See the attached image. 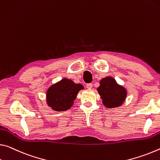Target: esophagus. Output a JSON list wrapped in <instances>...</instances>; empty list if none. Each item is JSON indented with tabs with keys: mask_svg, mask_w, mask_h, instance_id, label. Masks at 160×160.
<instances>
[{
	"mask_svg": "<svg viewBox=\"0 0 160 160\" xmlns=\"http://www.w3.org/2000/svg\"><path fill=\"white\" fill-rule=\"evenodd\" d=\"M92 83H88V84L86 85V88H88V89H90V88H92Z\"/></svg>",
	"mask_w": 160,
	"mask_h": 160,
	"instance_id": "esophagus-1",
	"label": "esophagus"
}]
</instances>
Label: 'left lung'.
<instances>
[{
  "label": "left lung",
  "mask_w": 160,
  "mask_h": 160,
  "mask_svg": "<svg viewBox=\"0 0 160 160\" xmlns=\"http://www.w3.org/2000/svg\"><path fill=\"white\" fill-rule=\"evenodd\" d=\"M98 91L103 105L108 108L120 107L125 101L127 90L119 85L113 78L106 77L100 80Z\"/></svg>",
  "instance_id": "left-lung-1"
}]
</instances>
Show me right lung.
<instances>
[{
  "instance_id": "right-lung-1",
  "label": "right lung",
  "mask_w": 160,
  "mask_h": 160,
  "mask_svg": "<svg viewBox=\"0 0 160 160\" xmlns=\"http://www.w3.org/2000/svg\"><path fill=\"white\" fill-rule=\"evenodd\" d=\"M83 88L81 84H75L71 80L64 78L48 90V105L55 111L67 110L73 105L78 92Z\"/></svg>"
}]
</instances>
